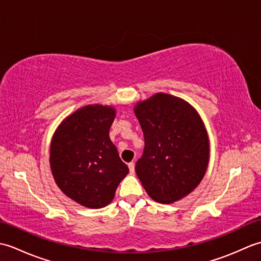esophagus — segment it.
<instances>
[{
    "mask_svg": "<svg viewBox=\"0 0 261 261\" xmlns=\"http://www.w3.org/2000/svg\"><path fill=\"white\" fill-rule=\"evenodd\" d=\"M127 167H129V170H130L131 174H135V163L134 162L129 163V165H127Z\"/></svg>",
    "mask_w": 261,
    "mask_h": 261,
    "instance_id": "34e87169",
    "label": "esophagus"
}]
</instances>
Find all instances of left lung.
Segmentation results:
<instances>
[{"mask_svg": "<svg viewBox=\"0 0 261 261\" xmlns=\"http://www.w3.org/2000/svg\"><path fill=\"white\" fill-rule=\"evenodd\" d=\"M134 111L145 136L138 178L153 201H179L198 186L208 166L210 140L201 115L185 99L165 93L137 102Z\"/></svg>", "mask_w": 261, "mask_h": 261, "instance_id": "8db88e82", "label": "left lung"}]
</instances>
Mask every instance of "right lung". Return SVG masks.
I'll return each mask as SVG.
<instances>
[{
    "label": "right lung",
    "mask_w": 261,
    "mask_h": 261,
    "mask_svg": "<svg viewBox=\"0 0 261 261\" xmlns=\"http://www.w3.org/2000/svg\"><path fill=\"white\" fill-rule=\"evenodd\" d=\"M115 113L111 105H85L66 116L50 142L55 182L66 196L88 208L112 202L129 173L109 136Z\"/></svg>",
    "instance_id": "obj_1"
}]
</instances>
